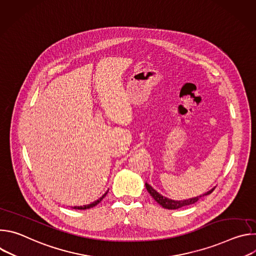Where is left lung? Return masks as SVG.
Listing matches in <instances>:
<instances>
[{
  "label": "left lung",
  "instance_id": "1",
  "mask_svg": "<svg viewBox=\"0 0 256 256\" xmlns=\"http://www.w3.org/2000/svg\"><path fill=\"white\" fill-rule=\"evenodd\" d=\"M146 186V188H147L148 192L151 194V196L160 204L164 208H168V210H176V208H180L182 206H190V204H192L194 202H196L202 196H206L208 194H210L214 188H212L210 190H208V192L204 194H200V196H196V198H188V200H170L168 198H165L163 196L162 194H160L157 190H155L149 184H147L146 182L144 184Z\"/></svg>",
  "mask_w": 256,
  "mask_h": 256
}]
</instances>
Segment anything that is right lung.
<instances>
[{
    "instance_id": "right-lung-1",
    "label": "right lung",
    "mask_w": 256,
    "mask_h": 256,
    "mask_svg": "<svg viewBox=\"0 0 256 256\" xmlns=\"http://www.w3.org/2000/svg\"><path fill=\"white\" fill-rule=\"evenodd\" d=\"M107 192H108V190L100 198H98L97 200H95V202H93L92 204H85V206H72V208H75V210H87V208H93V206H95L96 204H98L104 198H105V196L107 194Z\"/></svg>"
}]
</instances>
